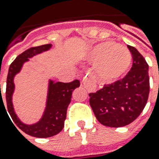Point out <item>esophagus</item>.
Segmentation results:
<instances>
[{
  "mask_svg": "<svg viewBox=\"0 0 159 159\" xmlns=\"http://www.w3.org/2000/svg\"><path fill=\"white\" fill-rule=\"evenodd\" d=\"M83 86L85 89H87L88 90L92 91L95 89V85H94V83H92V81H91L89 78H85V79L83 80Z\"/></svg>",
  "mask_w": 159,
  "mask_h": 159,
  "instance_id": "34e87169",
  "label": "esophagus"
}]
</instances>
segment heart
I'll list each match as a JSON object with an SVG mask.
<instances>
[{
	"mask_svg": "<svg viewBox=\"0 0 159 159\" xmlns=\"http://www.w3.org/2000/svg\"><path fill=\"white\" fill-rule=\"evenodd\" d=\"M88 59L95 63V71L105 82H114L128 71L132 64L130 52L112 41L98 44L91 49Z\"/></svg>",
	"mask_w": 159,
	"mask_h": 159,
	"instance_id": "b5f03b06",
	"label": "heart"
}]
</instances>
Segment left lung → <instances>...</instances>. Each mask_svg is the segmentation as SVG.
Wrapping results in <instances>:
<instances>
[{"label":"left lung","mask_w":159,"mask_h":159,"mask_svg":"<svg viewBox=\"0 0 159 159\" xmlns=\"http://www.w3.org/2000/svg\"><path fill=\"white\" fill-rule=\"evenodd\" d=\"M133 65L124 78L89 94V104L98 121L121 127L135 120L145 108L150 91L149 66L134 46L127 45Z\"/></svg>","instance_id":"1"}]
</instances>
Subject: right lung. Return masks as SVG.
Returning a JSON list of instances; mask_svg holds the SVG:
<instances>
[{
  "label": "right lung",
  "mask_w": 159,
  "mask_h": 159,
  "mask_svg": "<svg viewBox=\"0 0 159 159\" xmlns=\"http://www.w3.org/2000/svg\"><path fill=\"white\" fill-rule=\"evenodd\" d=\"M51 47V44L43 45L27 49L24 52L20 54L14 62L10 64L7 77L6 100L7 111L10 116L16 124V126L21 131L25 134L36 138L52 137L60 133L63 130L64 120L66 119L67 108L71 101L72 92L76 88L80 86L79 80H74L70 83H55L52 80H50L46 107L40 120L33 125H26L18 118L12 102V96L14 91V76L20 71L25 62H27L29 58L37 54L48 51Z\"/></svg>",
  "instance_id": "1"
}]
</instances>
